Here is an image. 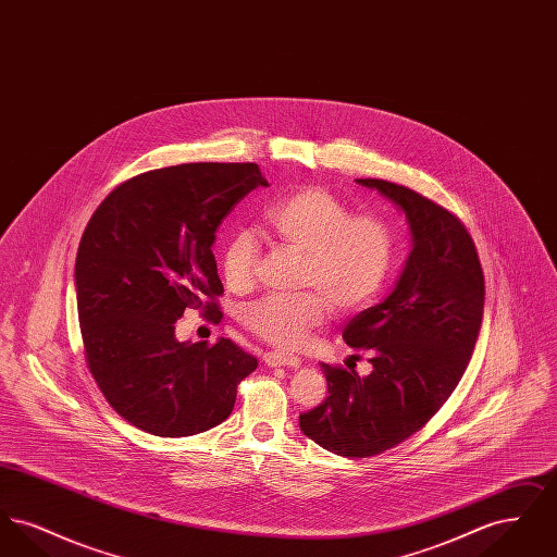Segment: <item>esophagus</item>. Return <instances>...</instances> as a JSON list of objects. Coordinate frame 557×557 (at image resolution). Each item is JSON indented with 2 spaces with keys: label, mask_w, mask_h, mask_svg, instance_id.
<instances>
[{
  "label": "esophagus",
  "mask_w": 557,
  "mask_h": 557,
  "mask_svg": "<svg viewBox=\"0 0 557 557\" xmlns=\"http://www.w3.org/2000/svg\"><path fill=\"white\" fill-rule=\"evenodd\" d=\"M263 359H265L267 366L269 368H300V359L298 357H294V355H286V352H277V350H271V352H265L263 355Z\"/></svg>",
  "instance_id": "esophagus-1"
}]
</instances>
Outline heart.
I'll use <instances>...</instances> for the list:
<instances>
[{"instance_id":"heart-1","label":"heart","mask_w":557,"mask_h":557,"mask_svg":"<svg viewBox=\"0 0 557 557\" xmlns=\"http://www.w3.org/2000/svg\"><path fill=\"white\" fill-rule=\"evenodd\" d=\"M267 227L275 239L305 255L296 296H265L250 302L242 323L280 348L302 345L330 309L352 313L384 288L395 261V234L380 216H352L343 200L321 187H305L271 207ZM261 246L239 230L221 250L223 280L232 290H248L257 280Z\"/></svg>"}]
</instances>
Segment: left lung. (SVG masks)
<instances>
[{"label":"left lung","mask_w":557,"mask_h":557,"mask_svg":"<svg viewBox=\"0 0 557 557\" xmlns=\"http://www.w3.org/2000/svg\"><path fill=\"white\" fill-rule=\"evenodd\" d=\"M405 212L411 252L395 290L346 323L370 375L321 363L327 398L300 413L305 436L345 457L393 449L445 405L468 368L484 309L476 246L453 212L384 180H357Z\"/></svg>","instance_id":"1"}]
</instances>
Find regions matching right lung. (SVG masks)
Segmentation results:
<instances>
[{"label": "right lung", "instance_id": "1", "mask_svg": "<svg viewBox=\"0 0 557 557\" xmlns=\"http://www.w3.org/2000/svg\"><path fill=\"white\" fill-rule=\"evenodd\" d=\"M255 162H187L135 175L91 214L75 263L85 361L110 407L154 436L230 418L257 359L230 338L180 343L175 321L223 294L212 255L223 219L255 187Z\"/></svg>", "mask_w": 557, "mask_h": 557}]
</instances>
